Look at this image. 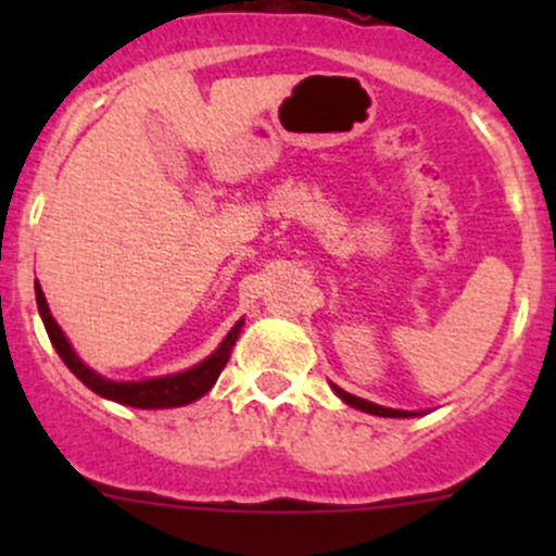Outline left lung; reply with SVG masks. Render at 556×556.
I'll return each mask as SVG.
<instances>
[{
	"instance_id": "1",
	"label": "left lung",
	"mask_w": 556,
	"mask_h": 556,
	"mask_svg": "<svg viewBox=\"0 0 556 556\" xmlns=\"http://www.w3.org/2000/svg\"><path fill=\"white\" fill-rule=\"evenodd\" d=\"M333 387V392L336 395L341 397V401L346 403V406H352V408H361V412H366V414H377V417H417V414H422V412H403V408H387V406H379V403H371V401H363V397H357V395H352V392H346V390H341L339 384H330Z\"/></svg>"
}]
</instances>
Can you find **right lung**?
<instances>
[{"mask_svg": "<svg viewBox=\"0 0 556 556\" xmlns=\"http://www.w3.org/2000/svg\"><path fill=\"white\" fill-rule=\"evenodd\" d=\"M35 295H37V309L42 317L45 330H48L50 344L55 346L61 361L66 363L72 374L80 379L88 390H93L97 395L106 397V401L123 403V406L134 408H174V406H188V403L199 401L201 395L212 390L220 377V371L226 368L228 357H231L233 344H237L239 333L244 328V317L228 330L226 339L217 344V350L210 357H204L195 366L185 368V371L169 374V377H153V379H139V382H115V379H106L102 374H97L93 368H88L86 363L77 357V352L72 350L70 339L64 336V330L59 328V323L53 319V314L48 309V301H45L42 288L35 282Z\"/></svg>", "mask_w": 556, "mask_h": 556, "instance_id": "obj_1", "label": "right lung"}]
</instances>
